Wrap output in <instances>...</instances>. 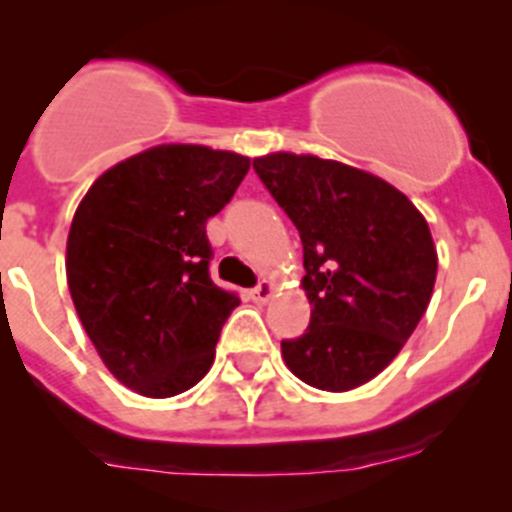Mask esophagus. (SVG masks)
<instances>
[{"label": "esophagus", "mask_w": 512, "mask_h": 512, "mask_svg": "<svg viewBox=\"0 0 512 512\" xmlns=\"http://www.w3.org/2000/svg\"><path fill=\"white\" fill-rule=\"evenodd\" d=\"M250 297H252V302L265 304L267 299L272 297V282H260V285H257V287H252L250 289Z\"/></svg>", "instance_id": "1"}]
</instances>
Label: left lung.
<instances>
[{
	"label": "left lung",
	"instance_id": "8db88e82",
	"mask_svg": "<svg viewBox=\"0 0 512 512\" xmlns=\"http://www.w3.org/2000/svg\"><path fill=\"white\" fill-rule=\"evenodd\" d=\"M252 168L304 250L312 317L302 337L282 339L285 364L314 389H356L426 312L438 267L431 230L404 193L352 165L272 153Z\"/></svg>",
	"mask_w": 512,
	"mask_h": 512
}]
</instances>
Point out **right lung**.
<instances>
[{
  "instance_id": "1",
  "label": "right lung",
  "mask_w": 512,
  "mask_h": 512,
  "mask_svg": "<svg viewBox=\"0 0 512 512\" xmlns=\"http://www.w3.org/2000/svg\"><path fill=\"white\" fill-rule=\"evenodd\" d=\"M250 158L158 146L89 188L66 242L71 299L98 356L128 389L168 399L198 384L240 299L210 280L205 223Z\"/></svg>"
}]
</instances>
